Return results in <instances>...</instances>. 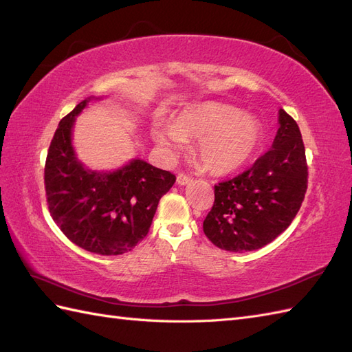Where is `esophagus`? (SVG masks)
I'll use <instances>...</instances> for the list:
<instances>
[{
  "label": "esophagus",
  "mask_w": 352,
  "mask_h": 352,
  "mask_svg": "<svg viewBox=\"0 0 352 352\" xmlns=\"http://www.w3.org/2000/svg\"><path fill=\"white\" fill-rule=\"evenodd\" d=\"M177 184L179 185H188V184H190V182H192V177H190V176H188V175H185V173H179L177 175Z\"/></svg>",
  "instance_id": "34e87169"
}]
</instances>
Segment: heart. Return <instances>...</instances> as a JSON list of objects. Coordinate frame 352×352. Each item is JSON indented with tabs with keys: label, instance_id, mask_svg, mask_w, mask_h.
I'll return each instance as SVG.
<instances>
[{
	"label": "heart",
	"instance_id": "1",
	"mask_svg": "<svg viewBox=\"0 0 352 352\" xmlns=\"http://www.w3.org/2000/svg\"><path fill=\"white\" fill-rule=\"evenodd\" d=\"M154 138L167 151L182 148L188 138H199L198 164L212 175H228L243 166L263 140L260 123L236 107L202 102L180 114L173 126L157 127Z\"/></svg>",
	"mask_w": 352,
	"mask_h": 352
}]
</instances>
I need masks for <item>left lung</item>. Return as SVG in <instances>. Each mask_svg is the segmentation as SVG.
I'll return each mask as SVG.
<instances>
[{
	"instance_id": "1",
	"label": "left lung",
	"mask_w": 352,
	"mask_h": 352,
	"mask_svg": "<svg viewBox=\"0 0 352 352\" xmlns=\"http://www.w3.org/2000/svg\"><path fill=\"white\" fill-rule=\"evenodd\" d=\"M273 145L233 179L214 185L202 229L230 252L258 250L291 225L307 192L308 166L300 127L285 110Z\"/></svg>"
}]
</instances>
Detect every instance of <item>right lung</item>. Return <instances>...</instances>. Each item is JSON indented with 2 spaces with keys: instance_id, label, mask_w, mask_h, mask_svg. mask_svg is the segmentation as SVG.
<instances>
[{
  "instance_id": "right-lung-1",
  "label": "right lung",
  "mask_w": 352,
  "mask_h": 352,
  "mask_svg": "<svg viewBox=\"0 0 352 352\" xmlns=\"http://www.w3.org/2000/svg\"><path fill=\"white\" fill-rule=\"evenodd\" d=\"M89 100L63 117L51 140L44 170L48 210L78 247L119 255L148 235L158 201L176 176L142 160H132L116 172L83 168L72 146V126Z\"/></svg>"
}]
</instances>
